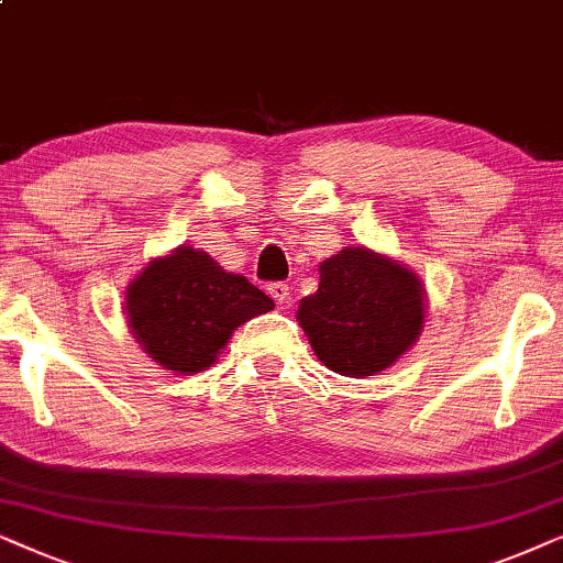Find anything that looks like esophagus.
I'll use <instances>...</instances> for the list:
<instances>
[{
  "label": "esophagus",
  "mask_w": 563,
  "mask_h": 563,
  "mask_svg": "<svg viewBox=\"0 0 563 563\" xmlns=\"http://www.w3.org/2000/svg\"><path fill=\"white\" fill-rule=\"evenodd\" d=\"M267 294L273 296V301L277 306H286L290 303V288L286 286V283H269L267 286Z\"/></svg>",
  "instance_id": "obj_1"
}]
</instances>
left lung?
Segmentation results:
<instances>
[{
    "label": "left lung",
    "mask_w": 563,
    "mask_h": 563,
    "mask_svg": "<svg viewBox=\"0 0 563 563\" xmlns=\"http://www.w3.org/2000/svg\"><path fill=\"white\" fill-rule=\"evenodd\" d=\"M319 277V290L303 298L296 317L329 371L376 376L422 334V280L396 260L344 246L321 262Z\"/></svg>",
    "instance_id": "8db88e82"
}]
</instances>
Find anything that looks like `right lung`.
<instances>
[{
	"mask_svg": "<svg viewBox=\"0 0 563 563\" xmlns=\"http://www.w3.org/2000/svg\"><path fill=\"white\" fill-rule=\"evenodd\" d=\"M269 309L273 298L192 246L152 260L125 288L136 342L164 371L183 376L211 368L234 329Z\"/></svg>",
	"mask_w": 563,
	"mask_h": 563,
	"instance_id": "obj_1",
	"label": "right lung"
}]
</instances>
